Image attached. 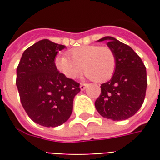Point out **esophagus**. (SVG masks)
<instances>
[{"mask_svg": "<svg viewBox=\"0 0 160 160\" xmlns=\"http://www.w3.org/2000/svg\"><path fill=\"white\" fill-rule=\"evenodd\" d=\"M80 88L81 91H84L86 88H87V84H80Z\"/></svg>", "mask_w": 160, "mask_h": 160, "instance_id": "obj_1", "label": "esophagus"}]
</instances>
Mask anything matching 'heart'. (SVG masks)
Here are the masks:
<instances>
[{"mask_svg":"<svg viewBox=\"0 0 160 160\" xmlns=\"http://www.w3.org/2000/svg\"><path fill=\"white\" fill-rule=\"evenodd\" d=\"M68 58L57 56L55 66L67 79H75L83 70L86 77L102 83L113 75L117 65L114 51L107 46L84 45L69 50Z\"/></svg>","mask_w":160,"mask_h":160,"instance_id":"1","label":"heart"}]
</instances>
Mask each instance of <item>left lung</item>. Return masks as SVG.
<instances>
[{"label":"left lung","mask_w":160,"mask_h":160,"mask_svg":"<svg viewBox=\"0 0 160 160\" xmlns=\"http://www.w3.org/2000/svg\"><path fill=\"white\" fill-rule=\"evenodd\" d=\"M103 41H107V46L114 51L117 65L111 80L101 85L95 107L103 118L126 120L133 117L144 102L148 86L146 67L127 44L112 37L98 40Z\"/></svg>","instance_id":"left-lung-1"}]
</instances>
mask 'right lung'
Masks as SVG:
<instances>
[{
    "label": "right lung",
    "instance_id": "right-lung-1",
    "mask_svg": "<svg viewBox=\"0 0 160 160\" xmlns=\"http://www.w3.org/2000/svg\"><path fill=\"white\" fill-rule=\"evenodd\" d=\"M66 46L40 40L26 49L17 68L16 86L29 118L44 127L55 128L68 120L80 84L67 79L55 66V58Z\"/></svg>",
    "mask_w": 160,
    "mask_h": 160
}]
</instances>
